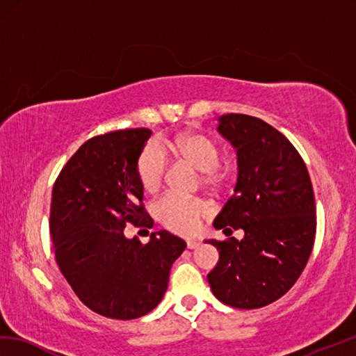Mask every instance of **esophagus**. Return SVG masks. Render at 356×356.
Here are the masks:
<instances>
[{
    "instance_id": "1",
    "label": "esophagus",
    "mask_w": 356,
    "mask_h": 356,
    "mask_svg": "<svg viewBox=\"0 0 356 356\" xmlns=\"http://www.w3.org/2000/svg\"><path fill=\"white\" fill-rule=\"evenodd\" d=\"M200 245V243H197V241H188L186 243V247L189 250H194V249H197V247Z\"/></svg>"
}]
</instances>
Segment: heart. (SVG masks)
I'll list each match as a JSON object with an SVG mask.
<instances>
[{
    "instance_id": "heart-1",
    "label": "heart",
    "mask_w": 356,
    "mask_h": 356,
    "mask_svg": "<svg viewBox=\"0 0 356 356\" xmlns=\"http://www.w3.org/2000/svg\"><path fill=\"white\" fill-rule=\"evenodd\" d=\"M167 154H176L181 161L193 165L195 170L204 172L206 185L218 186L222 181V175L218 170L220 148L216 140L203 134H197V131H186L162 145H147L140 153L138 161V177L145 193L154 194L162 188L168 170ZM154 212L167 229L177 234L189 235L198 229L202 218L208 216L211 208L208 203L202 200L168 194L156 203Z\"/></svg>"
}]
</instances>
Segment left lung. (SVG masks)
Instances as JSON below:
<instances>
[{
    "label": "left lung",
    "mask_w": 356,
    "mask_h": 356,
    "mask_svg": "<svg viewBox=\"0 0 356 356\" xmlns=\"http://www.w3.org/2000/svg\"><path fill=\"white\" fill-rule=\"evenodd\" d=\"M218 134L236 150L234 195L213 220L238 241L206 239L220 259L208 275L213 296L239 309L280 299L299 279L316 238V202L300 154L280 131L250 115L218 118Z\"/></svg>",
    "instance_id": "obj_1"
}]
</instances>
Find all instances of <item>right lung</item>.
I'll list each match as a JSON object with an SVG mask.
<instances>
[{"label": "right lung", "instance_id": "obj_1", "mask_svg": "<svg viewBox=\"0 0 356 356\" xmlns=\"http://www.w3.org/2000/svg\"><path fill=\"white\" fill-rule=\"evenodd\" d=\"M148 129L111 131L86 140L53 186L49 234L57 266L89 309L131 320L153 311L168 288L172 262L186 243L159 230L143 244L127 222L152 227L138 177Z\"/></svg>", "mask_w": 356, "mask_h": 356}]
</instances>
